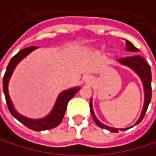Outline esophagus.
<instances>
[{
	"label": "esophagus",
	"mask_w": 156,
	"mask_h": 156,
	"mask_svg": "<svg viewBox=\"0 0 156 156\" xmlns=\"http://www.w3.org/2000/svg\"><path fill=\"white\" fill-rule=\"evenodd\" d=\"M84 81H85L86 84L90 85V84H92V82H93V78H92V77H90V76H87V77L84 78Z\"/></svg>",
	"instance_id": "1"
}]
</instances>
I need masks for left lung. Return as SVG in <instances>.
I'll use <instances>...</instances> for the list:
<instances>
[{
	"label": "left lung",
	"mask_w": 156,
	"mask_h": 156,
	"mask_svg": "<svg viewBox=\"0 0 156 156\" xmlns=\"http://www.w3.org/2000/svg\"><path fill=\"white\" fill-rule=\"evenodd\" d=\"M126 51H131V52H137V51H139L138 48H136L128 41H126ZM117 62L119 64H121L123 66H126V67H128L132 70H134L136 73V75L140 78L141 81L143 83L144 93V107H143V109H142L140 116H139L138 120L134 125V126H136L143 120V118H144V115L146 113V110L148 108L149 103L151 101V98H152V86H151L152 73H151V67L149 66L147 61L140 55H135V56H132V57L123 58L117 59ZM89 107H90V112H91V115H92V117H93L95 123L97 124V126H98L99 127H101L103 129H108V131L112 132V133H117L118 130L125 131V130H127V129H129V128L134 126H133L126 127V128H115V127L108 126L102 124L97 118V116L95 115V113H94V110H93V105H92V99L90 101Z\"/></svg>",
	"instance_id": "1"
}]
</instances>
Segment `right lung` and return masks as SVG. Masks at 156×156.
I'll return each mask as SVG.
<instances>
[{
    "label": "right lung",
    "instance_id": "add662e5",
    "mask_svg": "<svg viewBox=\"0 0 156 156\" xmlns=\"http://www.w3.org/2000/svg\"><path fill=\"white\" fill-rule=\"evenodd\" d=\"M36 48H38V47H34V46L23 48L20 51H19L14 57H12V58L11 59L10 63L7 66L6 72L3 77V93L5 96L8 108L10 110L11 114L13 115V117H15L18 121H20L21 124H23L25 126H27L28 128H30L31 130L44 131V130L54 128L60 124V122L62 121V119L64 117L69 101L77 94V92L80 89V87H72V88L62 91L58 96L52 110L45 117H42L40 119H32V118L26 117V116L20 115L19 112H17V110L13 107L12 101L10 94H9V82L12 76V73L15 69L16 66L25 57H27L30 52H32Z\"/></svg>",
    "mask_w": 156,
    "mask_h": 156
}]
</instances>
